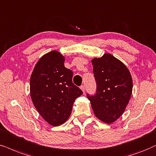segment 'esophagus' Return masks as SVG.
I'll return each instance as SVG.
<instances>
[{
	"label": "esophagus",
	"mask_w": 156,
	"mask_h": 156,
	"mask_svg": "<svg viewBox=\"0 0 156 156\" xmlns=\"http://www.w3.org/2000/svg\"><path fill=\"white\" fill-rule=\"evenodd\" d=\"M85 88H85L84 85H82V86H80V89L83 90V93H85Z\"/></svg>",
	"instance_id": "obj_1"
}]
</instances>
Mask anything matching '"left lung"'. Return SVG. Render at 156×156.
<instances>
[{
    "mask_svg": "<svg viewBox=\"0 0 156 156\" xmlns=\"http://www.w3.org/2000/svg\"><path fill=\"white\" fill-rule=\"evenodd\" d=\"M96 82V93L87 94L98 119L113 123L121 117L130 99L133 79L128 68L111 54L91 60Z\"/></svg>",
    "mask_w": 156,
    "mask_h": 156,
    "instance_id": "1",
    "label": "left lung"
}]
</instances>
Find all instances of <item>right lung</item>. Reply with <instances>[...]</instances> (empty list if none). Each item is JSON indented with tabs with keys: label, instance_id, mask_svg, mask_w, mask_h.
I'll use <instances>...</instances> for the list:
<instances>
[{
	"label": "right lung",
	"instance_id": "obj_1",
	"mask_svg": "<svg viewBox=\"0 0 156 156\" xmlns=\"http://www.w3.org/2000/svg\"><path fill=\"white\" fill-rule=\"evenodd\" d=\"M65 58L51 51L39 59L30 78V95L37 111L47 122L59 126L71 114L82 90L73 83V71L64 66Z\"/></svg>",
	"mask_w": 156,
	"mask_h": 156
}]
</instances>
